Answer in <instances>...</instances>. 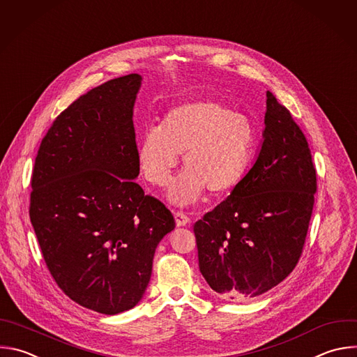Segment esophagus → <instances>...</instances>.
I'll use <instances>...</instances> for the list:
<instances>
[{
	"label": "esophagus",
	"mask_w": 357,
	"mask_h": 357,
	"mask_svg": "<svg viewBox=\"0 0 357 357\" xmlns=\"http://www.w3.org/2000/svg\"><path fill=\"white\" fill-rule=\"evenodd\" d=\"M175 221H176V225L178 227H185V225H188L189 224V217L185 214V213H182V211H176L175 214Z\"/></svg>",
	"instance_id": "34e87169"
}]
</instances>
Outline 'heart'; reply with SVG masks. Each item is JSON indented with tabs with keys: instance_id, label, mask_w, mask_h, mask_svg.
<instances>
[{
	"instance_id": "1",
	"label": "heart",
	"mask_w": 357,
	"mask_h": 357,
	"mask_svg": "<svg viewBox=\"0 0 357 357\" xmlns=\"http://www.w3.org/2000/svg\"><path fill=\"white\" fill-rule=\"evenodd\" d=\"M257 146L258 130L248 116L215 100H197L169 110L161 128L144 130L137 161L150 183L167 186L182 155L185 172L174 183L169 199L189 204L204 190L215 196L238 185Z\"/></svg>"
}]
</instances>
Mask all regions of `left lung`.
<instances>
[{"label":"left lung","mask_w":357,"mask_h":357,"mask_svg":"<svg viewBox=\"0 0 357 357\" xmlns=\"http://www.w3.org/2000/svg\"><path fill=\"white\" fill-rule=\"evenodd\" d=\"M317 172L291 113L266 92L264 143L229 196L193 225L199 269L222 298L248 300L296 268L312 214Z\"/></svg>","instance_id":"1"}]
</instances>
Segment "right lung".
I'll use <instances>...</instances> for the list:
<instances>
[{
	"label": "right lung",
	"mask_w": 357,
	"mask_h": 357,
	"mask_svg": "<svg viewBox=\"0 0 357 357\" xmlns=\"http://www.w3.org/2000/svg\"><path fill=\"white\" fill-rule=\"evenodd\" d=\"M139 74L81 95L53 122L35 158L29 217L46 266L79 305L100 314L143 297L158 243L175 228L139 176L133 106Z\"/></svg>",
	"instance_id": "obj_1"
}]
</instances>
